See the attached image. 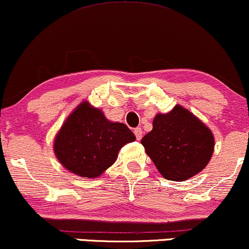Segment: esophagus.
<instances>
[{
    "instance_id": "34e87169",
    "label": "esophagus",
    "mask_w": 249,
    "mask_h": 249,
    "mask_svg": "<svg viewBox=\"0 0 249 249\" xmlns=\"http://www.w3.org/2000/svg\"><path fill=\"white\" fill-rule=\"evenodd\" d=\"M134 134H135V136H136V140H141L142 139V135H143V131H142V129L141 128H135V129H134Z\"/></svg>"
}]
</instances>
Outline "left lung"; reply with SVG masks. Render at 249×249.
Returning a JSON list of instances; mask_svg holds the SVG:
<instances>
[{"label": "left lung", "instance_id": "1", "mask_svg": "<svg viewBox=\"0 0 249 249\" xmlns=\"http://www.w3.org/2000/svg\"><path fill=\"white\" fill-rule=\"evenodd\" d=\"M141 143L162 176L179 182L203 170L214 149L211 130L182 106L157 114Z\"/></svg>", "mask_w": 249, "mask_h": 249}]
</instances>
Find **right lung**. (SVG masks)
Returning a JSON list of instances; mask_svg holds the SVG:
<instances>
[{
    "label": "right lung",
    "instance_id": "obj_1",
    "mask_svg": "<svg viewBox=\"0 0 249 249\" xmlns=\"http://www.w3.org/2000/svg\"><path fill=\"white\" fill-rule=\"evenodd\" d=\"M135 141L124 124L110 122L98 108L83 102L67 118L54 140V154L64 168L95 178L114 164L119 150Z\"/></svg>",
    "mask_w": 249,
    "mask_h": 249
}]
</instances>
